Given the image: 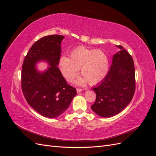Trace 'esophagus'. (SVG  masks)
Masks as SVG:
<instances>
[{
    "label": "esophagus",
    "instance_id": "34e87169",
    "mask_svg": "<svg viewBox=\"0 0 156 156\" xmlns=\"http://www.w3.org/2000/svg\"><path fill=\"white\" fill-rule=\"evenodd\" d=\"M83 91V89L81 88H77V92L79 93V92H81Z\"/></svg>",
    "mask_w": 156,
    "mask_h": 156
}]
</instances>
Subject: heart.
<instances>
[{
  "label": "heart",
  "instance_id": "obj_1",
  "mask_svg": "<svg viewBox=\"0 0 156 156\" xmlns=\"http://www.w3.org/2000/svg\"><path fill=\"white\" fill-rule=\"evenodd\" d=\"M58 66L61 73L67 81H72L80 68L83 76L79 77L76 83L83 84L88 81L90 84L94 85L105 77L109 68V61L107 55L101 50L78 46L71 51L70 58L61 56Z\"/></svg>",
  "mask_w": 156,
  "mask_h": 156
}]
</instances>
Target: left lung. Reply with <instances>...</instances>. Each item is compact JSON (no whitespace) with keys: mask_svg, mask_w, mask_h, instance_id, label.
<instances>
[{"mask_svg":"<svg viewBox=\"0 0 156 156\" xmlns=\"http://www.w3.org/2000/svg\"><path fill=\"white\" fill-rule=\"evenodd\" d=\"M112 56V64L105 77L92 90L96 94L92 110L98 116L108 118L116 115L128 105L135 90L133 60L121 45Z\"/></svg>","mask_w":156,"mask_h":156,"instance_id":"left-lung-1","label":"left lung"}]
</instances>
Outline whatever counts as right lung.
<instances>
[{"mask_svg":"<svg viewBox=\"0 0 156 156\" xmlns=\"http://www.w3.org/2000/svg\"><path fill=\"white\" fill-rule=\"evenodd\" d=\"M64 36L49 35L32 45L23 63L21 88L27 103L41 115L56 118L64 113L77 94L67 84L57 67ZM45 62L49 67L40 72L36 64Z\"/></svg>","mask_w":156,"mask_h":156,"instance_id":"add662e5","label":"right lung"}]
</instances>
